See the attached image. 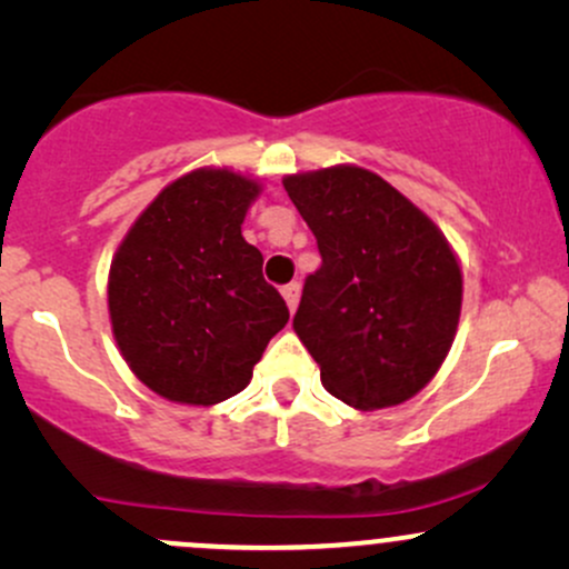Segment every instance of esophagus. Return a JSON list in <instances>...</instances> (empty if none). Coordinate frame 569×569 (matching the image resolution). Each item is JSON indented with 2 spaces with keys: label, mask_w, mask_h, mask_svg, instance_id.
Returning a JSON list of instances; mask_svg holds the SVG:
<instances>
[{
  "label": "esophagus",
  "mask_w": 569,
  "mask_h": 569,
  "mask_svg": "<svg viewBox=\"0 0 569 569\" xmlns=\"http://www.w3.org/2000/svg\"><path fill=\"white\" fill-rule=\"evenodd\" d=\"M299 291H302V286H299V283H289V286H283V289H280V293H283L286 305H289L291 312L297 310V305H299Z\"/></svg>",
  "instance_id": "obj_1"
}]
</instances>
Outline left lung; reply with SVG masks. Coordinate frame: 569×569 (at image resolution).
Returning <instances> with one entry per match:
<instances>
[{
  "label": "left lung",
  "mask_w": 569,
  "mask_h": 569,
  "mask_svg": "<svg viewBox=\"0 0 569 569\" xmlns=\"http://www.w3.org/2000/svg\"><path fill=\"white\" fill-rule=\"evenodd\" d=\"M283 187L321 251L293 331L323 388L363 411L420 393L460 321L462 272L443 232L367 168L286 176Z\"/></svg>",
  "instance_id": "8db88e82"
}]
</instances>
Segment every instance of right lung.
I'll list each match as a JSON object with an SVG mask.
<instances>
[{
  "label": "right lung",
  "mask_w": 569,
  "mask_h": 569,
  "mask_svg": "<svg viewBox=\"0 0 569 569\" xmlns=\"http://www.w3.org/2000/svg\"><path fill=\"white\" fill-rule=\"evenodd\" d=\"M259 192L227 168H198L162 189L117 248V348L168 401L211 407L240 393L289 323L283 297L262 276V253L240 232Z\"/></svg>",
  "instance_id": "right-lung-1"
}]
</instances>
